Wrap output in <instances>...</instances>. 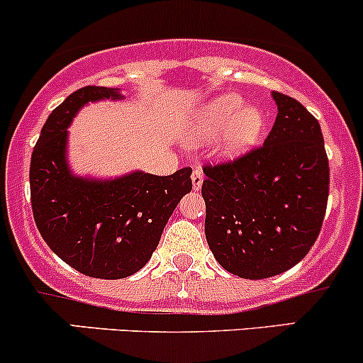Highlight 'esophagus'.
Here are the masks:
<instances>
[{"label": "esophagus", "instance_id": "obj_1", "mask_svg": "<svg viewBox=\"0 0 363 363\" xmlns=\"http://www.w3.org/2000/svg\"><path fill=\"white\" fill-rule=\"evenodd\" d=\"M191 179H193V188L196 191L201 189V184H203V179H205V175H203V170L201 169H194L193 170V175H191Z\"/></svg>", "mask_w": 363, "mask_h": 363}]
</instances>
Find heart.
Here are the masks:
<instances>
[{
    "label": "heart",
    "mask_w": 363,
    "mask_h": 363,
    "mask_svg": "<svg viewBox=\"0 0 363 363\" xmlns=\"http://www.w3.org/2000/svg\"><path fill=\"white\" fill-rule=\"evenodd\" d=\"M225 129L224 148L229 153H241L257 143L264 129V115L253 106H242L240 94H220L201 110L198 118L200 138L215 136Z\"/></svg>",
    "instance_id": "b5f03b06"
}]
</instances>
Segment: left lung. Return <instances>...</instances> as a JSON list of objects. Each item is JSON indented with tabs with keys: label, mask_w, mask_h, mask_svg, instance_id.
Listing matches in <instances>:
<instances>
[{
	"label": "left lung",
	"mask_w": 363,
	"mask_h": 363,
	"mask_svg": "<svg viewBox=\"0 0 363 363\" xmlns=\"http://www.w3.org/2000/svg\"><path fill=\"white\" fill-rule=\"evenodd\" d=\"M277 117L264 145L205 163V234L227 272L265 279L286 272L315 245L329 198V160L318 121L274 91Z\"/></svg>",
	"instance_id": "left-lung-1"
}]
</instances>
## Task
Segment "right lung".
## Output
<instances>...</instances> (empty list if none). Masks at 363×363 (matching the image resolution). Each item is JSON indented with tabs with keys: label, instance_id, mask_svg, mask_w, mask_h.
Masks as SVG:
<instances>
[{
	"label": "right lung",
	"instance_id": "add662e5",
	"mask_svg": "<svg viewBox=\"0 0 363 363\" xmlns=\"http://www.w3.org/2000/svg\"><path fill=\"white\" fill-rule=\"evenodd\" d=\"M118 98L110 87L74 91L50 113L30 157V205L43 240L72 269L89 277L123 279L143 269L186 193L191 169L170 175L134 172L84 181L67 169V127L87 101Z\"/></svg>",
	"mask_w": 363,
	"mask_h": 363
}]
</instances>
